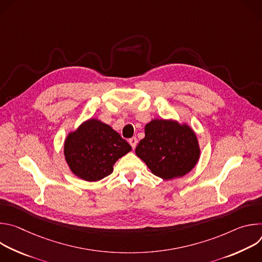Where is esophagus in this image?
<instances>
[{"label":"esophagus","mask_w":262,"mask_h":262,"mask_svg":"<svg viewBox=\"0 0 262 262\" xmlns=\"http://www.w3.org/2000/svg\"><path fill=\"white\" fill-rule=\"evenodd\" d=\"M128 143H129V144H130V146L133 147V149H135V148H136V146H137L138 140H137V138L133 137V138H130V139L128 140Z\"/></svg>","instance_id":"34e87169"}]
</instances>
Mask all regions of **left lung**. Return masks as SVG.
Segmentation results:
<instances>
[{"instance_id":"obj_1","label":"left lung","mask_w":262,"mask_h":262,"mask_svg":"<svg viewBox=\"0 0 262 262\" xmlns=\"http://www.w3.org/2000/svg\"><path fill=\"white\" fill-rule=\"evenodd\" d=\"M136 155L151 172L164 179L189 173L200 157L198 140L193 129L176 121L155 119L145 126V138Z\"/></svg>"}]
</instances>
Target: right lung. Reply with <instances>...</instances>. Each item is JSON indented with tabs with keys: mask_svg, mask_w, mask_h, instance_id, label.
Wrapping results in <instances>:
<instances>
[{
	"mask_svg": "<svg viewBox=\"0 0 262 262\" xmlns=\"http://www.w3.org/2000/svg\"><path fill=\"white\" fill-rule=\"evenodd\" d=\"M130 150V145L117 132L96 119L84 122L70 133L64 144L70 170L87 181H97L110 175L116 161Z\"/></svg>",
	"mask_w": 262,
	"mask_h": 262,
	"instance_id": "add662e5",
	"label": "right lung"
}]
</instances>
